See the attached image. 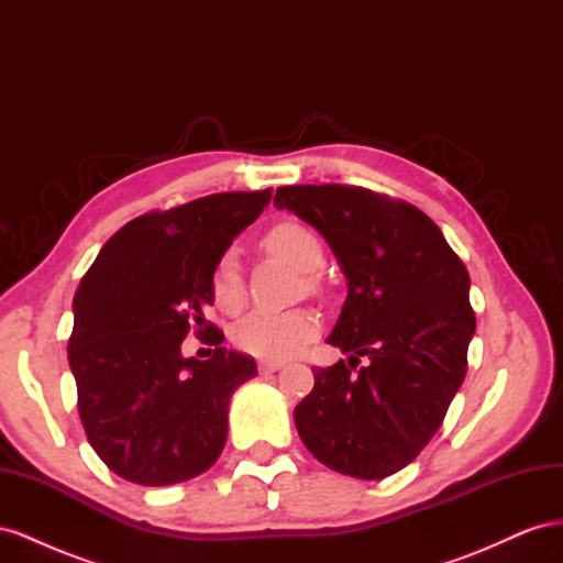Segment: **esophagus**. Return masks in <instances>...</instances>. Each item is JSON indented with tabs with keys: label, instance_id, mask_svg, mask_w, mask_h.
<instances>
[{
	"label": "esophagus",
	"instance_id": "1",
	"mask_svg": "<svg viewBox=\"0 0 563 563\" xmlns=\"http://www.w3.org/2000/svg\"><path fill=\"white\" fill-rule=\"evenodd\" d=\"M284 366V362H258V371L261 373H275Z\"/></svg>",
	"mask_w": 563,
	"mask_h": 563
}]
</instances>
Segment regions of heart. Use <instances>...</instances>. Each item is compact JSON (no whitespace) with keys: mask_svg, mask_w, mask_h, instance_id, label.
Listing matches in <instances>:
<instances>
[{"mask_svg":"<svg viewBox=\"0 0 563 563\" xmlns=\"http://www.w3.org/2000/svg\"><path fill=\"white\" fill-rule=\"evenodd\" d=\"M263 246L275 258L298 272H317L323 265V244L310 228L300 223H279L263 236ZM314 286V282H308ZM211 298L216 308L225 314L242 312L246 305V286L234 253H223L211 275ZM319 329L314 312H255L240 321L232 331L234 345L258 360H288L305 343H310Z\"/></svg>","mask_w":563,"mask_h":563,"instance_id":"b5f03b06","label":"heart"}]
</instances>
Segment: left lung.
<instances>
[{
	"mask_svg": "<svg viewBox=\"0 0 563 563\" xmlns=\"http://www.w3.org/2000/svg\"><path fill=\"white\" fill-rule=\"evenodd\" d=\"M275 207L323 234L350 288L327 340L350 362L314 368L298 434L327 467L385 479L428 446L465 380L476 327L467 267L432 218L366 187L286 185ZM360 355L369 364L352 374Z\"/></svg>",
	"mask_w": 563,
	"mask_h": 563,
	"instance_id": "8db88e82",
	"label": "left lung"
}]
</instances>
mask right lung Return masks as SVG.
I'll use <instances>...</instances> for the list:
<instances>
[{"mask_svg": "<svg viewBox=\"0 0 563 563\" xmlns=\"http://www.w3.org/2000/svg\"><path fill=\"white\" fill-rule=\"evenodd\" d=\"M272 190L220 192L117 230L81 277L67 343L77 408L98 457L126 482L172 486L207 472L228 439L232 391L255 376L203 319L211 275ZM195 330L211 361L179 354Z\"/></svg>", "mask_w": 563, "mask_h": 563, "instance_id": "1", "label": "right lung"}]
</instances>
